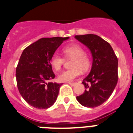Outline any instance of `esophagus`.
I'll return each instance as SVG.
<instances>
[{
    "label": "esophagus",
    "instance_id": "34e87169",
    "mask_svg": "<svg viewBox=\"0 0 133 133\" xmlns=\"http://www.w3.org/2000/svg\"><path fill=\"white\" fill-rule=\"evenodd\" d=\"M68 83L71 85V86H75V85H76V83H71V82H69Z\"/></svg>",
    "mask_w": 133,
    "mask_h": 133
}]
</instances>
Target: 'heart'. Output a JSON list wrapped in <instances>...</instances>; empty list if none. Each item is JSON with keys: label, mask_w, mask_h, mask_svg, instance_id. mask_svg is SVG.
Listing matches in <instances>:
<instances>
[{"label": "heart", "mask_w": 133, "mask_h": 133, "mask_svg": "<svg viewBox=\"0 0 133 133\" xmlns=\"http://www.w3.org/2000/svg\"><path fill=\"white\" fill-rule=\"evenodd\" d=\"M65 56L68 58H72L70 66L72 68L65 70L58 75V79L61 82H70L73 81L81 74L82 71H86L90 67V61L87 54L81 46L72 44L63 49ZM64 63V58L60 54H54L50 59V63L55 70H59Z\"/></svg>", "instance_id": "obj_1"}]
</instances>
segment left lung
Here are the masks:
<instances>
[{"label": "left lung", "instance_id": "8db88e82", "mask_svg": "<svg viewBox=\"0 0 133 133\" xmlns=\"http://www.w3.org/2000/svg\"><path fill=\"white\" fill-rule=\"evenodd\" d=\"M75 37L92 56L90 72L82 82L85 90L77 99L85 107H97L107 101L117 85L118 59L111 45L100 36L90 34Z\"/></svg>", "mask_w": 133, "mask_h": 133}]
</instances>
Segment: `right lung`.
I'll return each instance as SVG.
<instances>
[{
	"mask_svg": "<svg viewBox=\"0 0 133 133\" xmlns=\"http://www.w3.org/2000/svg\"><path fill=\"white\" fill-rule=\"evenodd\" d=\"M69 37L43 38L25 49L16 70L20 94L34 108L46 109L56 101L61 83L50 82L55 77L50 59Z\"/></svg>",
	"mask_w": 133,
	"mask_h": 133,
	"instance_id": "1",
	"label": "right lung"
}]
</instances>
